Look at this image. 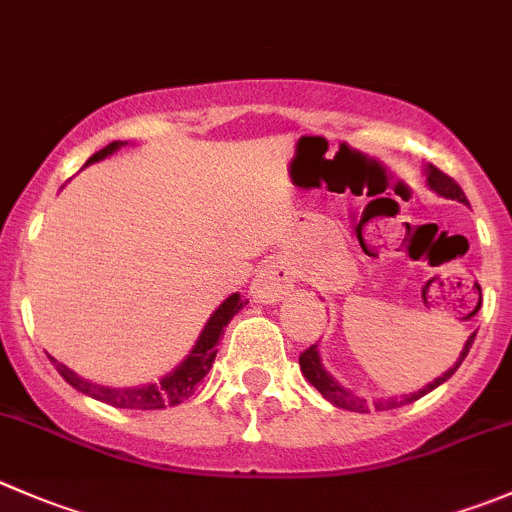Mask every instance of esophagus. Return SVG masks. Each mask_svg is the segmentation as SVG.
Masks as SVG:
<instances>
[{
  "label": "esophagus",
  "instance_id": "34e87169",
  "mask_svg": "<svg viewBox=\"0 0 512 512\" xmlns=\"http://www.w3.org/2000/svg\"><path fill=\"white\" fill-rule=\"evenodd\" d=\"M295 285V272L285 265L282 260H270L260 272L255 275L250 285V295L257 302H280L287 292Z\"/></svg>",
  "mask_w": 512,
  "mask_h": 512
}]
</instances>
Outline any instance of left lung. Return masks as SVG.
<instances>
[{"instance_id": "obj_1", "label": "left lung", "mask_w": 512, "mask_h": 512, "mask_svg": "<svg viewBox=\"0 0 512 512\" xmlns=\"http://www.w3.org/2000/svg\"><path fill=\"white\" fill-rule=\"evenodd\" d=\"M425 175H428V187H430V190L438 192L440 197H445V200H458V202H463V205H465V202H468V197H465V192L460 190L458 182H455L453 177L443 175V172H440L438 167L428 165V167H425ZM473 340H475V332L468 337V342H465V347H463V352H460L458 362H455V365L450 367V370H445L440 377H435V380L430 382V385H425L423 390H418V393H410V395H400V398H377V400H372V405H367L365 398H357V395L352 393V390L342 388L340 382H337L335 377H332L330 372L325 370V365H322V357H320V350H317V345L307 347V350L302 352V355H300V370H302V375L307 377V382H310L312 388L320 390L322 398L330 400V403L335 405V408L352 410V413H370L372 408H375V410H393V408H403V405H408V403H415V400H418V398L428 395L430 390H435V388H438V385H443L445 380H450V377H453V372L460 367V362L465 360V355H468V350H470V345H473Z\"/></svg>"}]
</instances>
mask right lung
<instances>
[{"instance_id": "right-lung-1", "label": "right lung", "mask_w": 512, "mask_h": 512, "mask_svg": "<svg viewBox=\"0 0 512 512\" xmlns=\"http://www.w3.org/2000/svg\"><path fill=\"white\" fill-rule=\"evenodd\" d=\"M127 142H109L104 150H99L97 155H92L87 160V165L92 162L104 160V157L114 155L119 147H124ZM247 305V300H242L240 292H232L220 307L210 315L205 330L197 337L195 347L190 350V355L180 362L172 372H167L165 377H160L157 382H147V385H140V388H104V385H97V382H89L84 377H79L77 372L69 370L67 365L57 362V372L64 377V380L72 385L79 393L89 395V398L99 400V403H107L112 408H127V410H162L172 408V405H180L182 400L190 398L195 393L197 382L210 372L212 362H215L217 355V342L225 335V327L242 307Z\"/></svg>"}]
</instances>
